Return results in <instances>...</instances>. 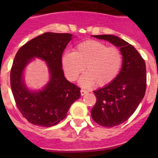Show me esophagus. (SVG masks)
Here are the masks:
<instances>
[{"label":"esophagus","mask_w":158,"mask_h":158,"mask_svg":"<svg viewBox=\"0 0 158 158\" xmlns=\"http://www.w3.org/2000/svg\"><path fill=\"white\" fill-rule=\"evenodd\" d=\"M88 92L86 91V90H85V89H81V96H84V95L87 94Z\"/></svg>","instance_id":"esophagus-1"}]
</instances>
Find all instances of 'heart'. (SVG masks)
<instances>
[{"instance_id": "b5f03b06", "label": "heart", "mask_w": 158, "mask_h": 158, "mask_svg": "<svg viewBox=\"0 0 158 158\" xmlns=\"http://www.w3.org/2000/svg\"><path fill=\"white\" fill-rule=\"evenodd\" d=\"M122 64V54L118 48L96 40L79 43L74 52H66L62 56L64 71L69 81H76L85 69L86 73L80 80L82 86L109 85L118 76Z\"/></svg>"}]
</instances>
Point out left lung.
<instances>
[{
    "mask_svg": "<svg viewBox=\"0 0 158 158\" xmlns=\"http://www.w3.org/2000/svg\"><path fill=\"white\" fill-rule=\"evenodd\" d=\"M94 37L120 47L123 54L122 69L116 78L93 92L96 102L91 111L92 118L100 126L112 127L127 120L144 97L146 62L133 46L118 36L100 35Z\"/></svg>",
    "mask_w": 158,
    "mask_h": 158,
    "instance_id": "8db88e82",
    "label": "left lung"
}]
</instances>
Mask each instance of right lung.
<instances>
[{"instance_id": "1", "label": "right lung", "mask_w": 158, "mask_h": 158, "mask_svg": "<svg viewBox=\"0 0 158 158\" xmlns=\"http://www.w3.org/2000/svg\"><path fill=\"white\" fill-rule=\"evenodd\" d=\"M72 35L46 32L22 46L16 53L10 73V85L16 107L29 123L49 127L67 115L71 104L80 98L81 89L64 77L62 56ZM34 56L47 62L51 73L48 85L40 92L25 87L23 72Z\"/></svg>"}]
</instances>
